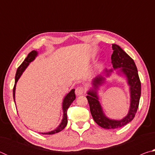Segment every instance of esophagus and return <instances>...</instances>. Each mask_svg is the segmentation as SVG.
Returning <instances> with one entry per match:
<instances>
[{
    "mask_svg": "<svg viewBox=\"0 0 155 155\" xmlns=\"http://www.w3.org/2000/svg\"><path fill=\"white\" fill-rule=\"evenodd\" d=\"M75 93L77 94V96H80V95H82L84 93H85V89H84L83 87H78L76 88L75 90Z\"/></svg>",
    "mask_w": 155,
    "mask_h": 155,
    "instance_id": "obj_1",
    "label": "esophagus"
}]
</instances>
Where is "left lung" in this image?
I'll return each mask as SVG.
<instances>
[{"label":"left lung","mask_w":155,"mask_h":155,"mask_svg":"<svg viewBox=\"0 0 155 155\" xmlns=\"http://www.w3.org/2000/svg\"><path fill=\"white\" fill-rule=\"evenodd\" d=\"M112 49L114 50V52L111 54V64L114 69L120 68L118 74L121 73L127 77L128 84L130 86V104L127 115L122 120H115L109 119L104 115L97 95L98 87L104 83L105 80L103 76L99 75L92 81L93 88L87 91V96H86L90 104L91 114L94 121L100 127L107 129L120 128L132 121L137 111L141 96V82L137 67L133 59L118 45L112 44ZM104 71L107 75L109 76L114 70H105Z\"/></svg>","instance_id":"left-lung-1"}]
</instances>
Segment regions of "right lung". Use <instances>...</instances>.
<instances>
[{"label": "right lung", "mask_w": 155, "mask_h": 155, "mask_svg": "<svg viewBox=\"0 0 155 155\" xmlns=\"http://www.w3.org/2000/svg\"><path fill=\"white\" fill-rule=\"evenodd\" d=\"M38 52L35 51H31L29 54H28L27 58L25 59V61L22 62V64H21L19 67H18L16 74H15V85L14 89H13V96H14V100L15 102V85H16V83L18 82V79H19L20 76L22 75V72L25 71V70L27 68V67L30 64L31 61H33L34 59H35V57L38 55ZM74 89H73L71 91L68 93L66 96H65L64 99V101H63L62 107H63V111H64V116H63L62 121L61 124L57 127L56 129L51 131V132L48 133H41V134L44 135H52L54 134V133H59L60 131H61L64 128L66 127L67 123H68V118H67V111L68 109L69 108L70 104L72 103V102L74 101L76 98L75 93H74Z\"/></svg>", "instance_id": "add662e5"}]
</instances>
